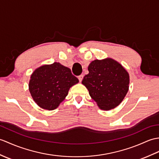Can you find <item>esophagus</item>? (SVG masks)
Segmentation results:
<instances>
[{
	"instance_id": "esophagus-1",
	"label": "esophagus",
	"mask_w": 159,
	"mask_h": 159,
	"mask_svg": "<svg viewBox=\"0 0 159 159\" xmlns=\"http://www.w3.org/2000/svg\"><path fill=\"white\" fill-rule=\"evenodd\" d=\"M78 79H79V80L80 82H81V81H82V80H83V75H81L79 76Z\"/></svg>"
}]
</instances>
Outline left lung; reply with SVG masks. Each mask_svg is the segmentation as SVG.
Masks as SVG:
<instances>
[{
  "label": "left lung",
  "mask_w": 159,
  "mask_h": 159,
  "mask_svg": "<svg viewBox=\"0 0 159 159\" xmlns=\"http://www.w3.org/2000/svg\"><path fill=\"white\" fill-rule=\"evenodd\" d=\"M89 74L82 83L101 109L109 110L119 106L127 93L129 74L112 59L94 60L88 67Z\"/></svg>",
  "instance_id": "obj_1"
}]
</instances>
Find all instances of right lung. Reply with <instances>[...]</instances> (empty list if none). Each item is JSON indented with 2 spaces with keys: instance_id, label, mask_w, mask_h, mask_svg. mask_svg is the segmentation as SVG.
<instances>
[{
  "instance_id": "obj_1",
  "label": "right lung",
  "mask_w": 159,
  "mask_h": 159,
  "mask_svg": "<svg viewBox=\"0 0 159 159\" xmlns=\"http://www.w3.org/2000/svg\"><path fill=\"white\" fill-rule=\"evenodd\" d=\"M78 83L70 69L54 62L35 70L30 80L29 90L40 108L53 110L67 96L70 88Z\"/></svg>"
}]
</instances>
